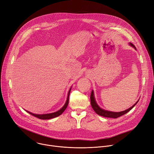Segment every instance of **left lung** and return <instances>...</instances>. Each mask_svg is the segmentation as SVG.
Instances as JSON below:
<instances>
[{"label": "left lung", "mask_w": 154, "mask_h": 154, "mask_svg": "<svg viewBox=\"0 0 154 154\" xmlns=\"http://www.w3.org/2000/svg\"><path fill=\"white\" fill-rule=\"evenodd\" d=\"M129 45H131V47H134L135 50H136V48H135L134 45L131 43H129ZM90 99H91V106L93 107V110L95 111V112L96 114H97L99 116H103V117H110V118H117V117H119L126 113H128L129 111H131L132 108L135 106V105L136 104L138 101H137L136 103H135L132 107H131L130 108H129V109H126L125 111H121V112H112V111H106V110H104V109H101V108L99 107L96 101H95V98H94V93H93V91H92L91 93V96H90Z\"/></svg>", "instance_id": "left-lung-1"}]
</instances>
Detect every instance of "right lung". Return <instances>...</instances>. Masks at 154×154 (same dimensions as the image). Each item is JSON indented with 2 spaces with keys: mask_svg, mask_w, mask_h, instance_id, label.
Masks as SVG:
<instances>
[{
  "mask_svg": "<svg viewBox=\"0 0 154 154\" xmlns=\"http://www.w3.org/2000/svg\"><path fill=\"white\" fill-rule=\"evenodd\" d=\"M71 88L69 89V91H68L67 99H66V101L65 105L63 106L61 109H60L59 111H58L57 112H53V113L45 114H36L32 113V112H30L29 111H26V112H28L31 115H32V116H33L36 117H37V118L40 119H50L54 118V117H57L59 116L60 115H61L63 112L65 111V110L66 109V108L68 106V103H69V93L71 91Z\"/></svg>",
  "mask_w": 154,
  "mask_h": 154,
  "instance_id": "add662e5",
  "label": "right lung"
}]
</instances>
